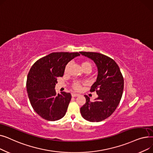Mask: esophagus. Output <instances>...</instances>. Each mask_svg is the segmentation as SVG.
<instances>
[{
	"label": "esophagus",
	"instance_id": "obj_1",
	"mask_svg": "<svg viewBox=\"0 0 153 153\" xmlns=\"http://www.w3.org/2000/svg\"><path fill=\"white\" fill-rule=\"evenodd\" d=\"M71 95H72V97H77V96H79V94H76V93H72V94H71Z\"/></svg>",
	"mask_w": 153,
	"mask_h": 153
}]
</instances>
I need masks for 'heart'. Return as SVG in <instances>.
<instances>
[{
	"mask_svg": "<svg viewBox=\"0 0 153 153\" xmlns=\"http://www.w3.org/2000/svg\"><path fill=\"white\" fill-rule=\"evenodd\" d=\"M71 66H72L71 62H69L66 64L65 68H64V72H65V73H68L71 68ZM81 67L84 71L87 70L91 71L92 65V63L89 61H83L81 63ZM72 87H73V89L76 91H79L81 89V83L79 81H75L73 82V84H72Z\"/></svg>",
	"mask_w": 153,
	"mask_h": 153,
	"instance_id": "1",
	"label": "heart"
}]
</instances>
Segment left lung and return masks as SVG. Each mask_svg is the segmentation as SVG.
Wrapping results in <instances>:
<instances>
[{
  "instance_id": "obj_1",
  "label": "left lung",
  "mask_w": 153,
  "mask_h": 153,
  "mask_svg": "<svg viewBox=\"0 0 153 153\" xmlns=\"http://www.w3.org/2000/svg\"><path fill=\"white\" fill-rule=\"evenodd\" d=\"M91 59L98 69L97 80L91 86L90 91H96L98 97L91 102L84 95L86 102L81 108L82 117L87 121L99 122L109 117L116 110L122 99L124 80L115 61L99 53L80 52Z\"/></svg>"
}]
</instances>
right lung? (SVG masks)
<instances>
[{"instance_id":"obj_1","label":"right lung","mask_w":153,"mask_h":153,"mask_svg":"<svg viewBox=\"0 0 153 153\" xmlns=\"http://www.w3.org/2000/svg\"><path fill=\"white\" fill-rule=\"evenodd\" d=\"M79 53H52L36 61L28 74L27 91L31 105L36 113L48 121L65 115L71 99L70 93L56 95L57 78L62 77L66 64Z\"/></svg>"}]
</instances>
